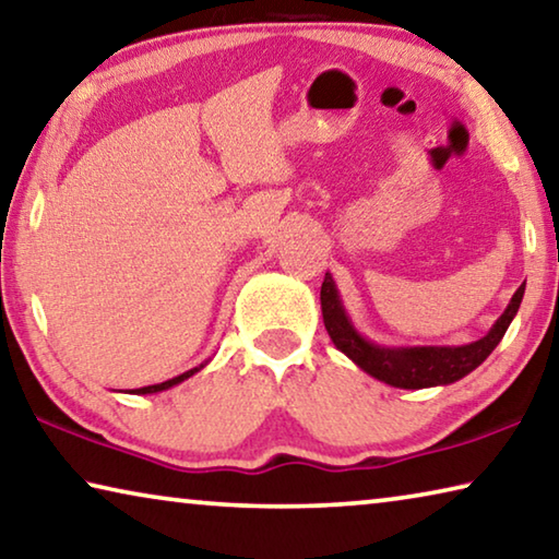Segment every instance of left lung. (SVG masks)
<instances>
[{
	"mask_svg": "<svg viewBox=\"0 0 559 559\" xmlns=\"http://www.w3.org/2000/svg\"><path fill=\"white\" fill-rule=\"evenodd\" d=\"M523 295L525 285H520L506 312L500 314L496 326L483 340L465 346H414V349H383V346H373L361 340L354 332L349 319H346L340 295H336V287L329 274L322 282V295L319 297H322L324 326L336 349L344 352L366 373H371L373 379L383 383L399 389H426L459 381L465 373H471L475 366L486 361L490 352L506 336L512 317L518 314Z\"/></svg>",
	"mask_w": 559,
	"mask_h": 559,
	"instance_id": "1",
	"label": "left lung"
}]
</instances>
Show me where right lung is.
<instances>
[{"mask_svg": "<svg viewBox=\"0 0 559 559\" xmlns=\"http://www.w3.org/2000/svg\"><path fill=\"white\" fill-rule=\"evenodd\" d=\"M195 371H200V369H190V371H186V373H180V377H176V379H170V381H163V383H153V386H143V389H135L133 393H155V391H163V389H170V386H176V383H180V381H186L188 377H193Z\"/></svg>", "mask_w": 559, "mask_h": 559, "instance_id": "right-lung-1", "label": "right lung"}]
</instances>
